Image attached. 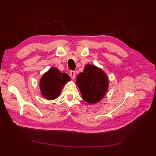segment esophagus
<instances>
[{
	"label": "esophagus",
	"instance_id": "34e87169",
	"mask_svg": "<svg viewBox=\"0 0 156 156\" xmlns=\"http://www.w3.org/2000/svg\"><path fill=\"white\" fill-rule=\"evenodd\" d=\"M69 75H70V77L72 79H74L76 76V72L74 70H72L69 72Z\"/></svg>",
	"mask_w": 156,
	"mask_h": 156
}]
</instances>
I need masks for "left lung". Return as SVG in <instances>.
Instances as JSON below:
<instances>
[{
  "instance_id": "1",
  "label": "left lung",
  "mask_w": 156,
  "mask_h": 156,
  "mask_svg": "<svg viewBox=\"0 0 156 156\" xmlns=\"http://www.w3.org/2000/svg\"><path fill=\"white\" fill-rule=\"evenodd\" d=\"M76 83L81 91L82 98L88 103H96L101 101L108 87L105 73L101 69L89 64L78 75Z\"/></svg>"
}]
</instances>
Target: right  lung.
Masks as SVG:
<instances>
[{
  "label": "right lung",
  "instance_id": "1",
  "mask_svg": "<svg viewBox=\"0 0 156 156\" xmlns=\"http://www.w3.org/2000/svg\"><path fill=\"white\" fill-rule=\"evenodd\" d=\"M70 78L66 73H62L56 68H51L42 76L40 89L43 96L48 100L55 99L60 94L64 84Z\"/></svg>",
  "mask_w": 156,
  "mask_h": 156
}]
</instances>
